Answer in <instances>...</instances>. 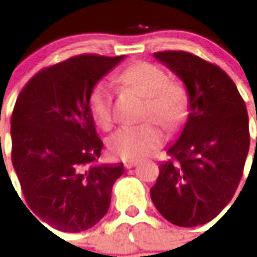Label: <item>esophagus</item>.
Instances as JSON below:
<instances>
[{
	"mask_svg": "<svg viewBox=\"0 0 257 257\" xmlns=\"http://www.w3.org/2000/svg\"><path fill=\"white\" fill-rule=\"evenodd\" d=\"M136 165H138V162H136V161H128V162H124V169L130 170V169H133V167H135Z\"/></svg>",
	"mask_w": 257,
	"mask_h": 257,
	"instance_id": "obj_1",
	"label": "esophagus"
}]
</instances>
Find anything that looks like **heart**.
Wrapping results in <instances>:
<instances>
[{
    "instance_id": "1",
    "label": "heart",
    "mask_w": 257,
    "mask_h": 257,
    "mask_svg": "<svg viewBox=\"0 0 257 257\" xmlns=\"http://www.w3.org/2000/svg\"><path fill=\"white\" fill-rule=\"evenodd\" d=\"M121 81L145 96L144 118H153L167 130H176L188 115V94L174 81H167L165 70L139 61L122 72ZM90 112L97 124L108 128L113 121L112 92L105 81L94 86L88 99ZM165 135L154 121L138 126H122L108 140V148L122 160H140L163 144Z\"/></svg>"
}]
</instances>
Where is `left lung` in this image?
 Masks as SVG:
<instances>
[{"label": "left lung", "instance_id": "obj_1", "mask_svg": "<svg viewBox=\"0 0 257 257\" xmlns=\"http://www.w3.org/2000/svg\"><path fill=\"white\" fill-rule=\"evenodd\" d=\"M187 87L180 136L151 188L158 212L184 228L219 215L234 196L249 149L248 114L235 83L217 65L185 51L154 52Z\"/></svg>", "mask_w": 257, "mask_h": 257}]
</instances>
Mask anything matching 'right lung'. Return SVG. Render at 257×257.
<instances>
[{
    "mask_svg": "<svg viewBox=\"0 0 257 257\" xmlns=\"http://www.w3.org/2000/svg\"><path fill=\"white\" fill-rule=\"evenodd\" d=\"M124 55H79L40 70L11 115V161L32 211L54 229L78 233L100 221L123 165H100L88 99ZM33 215V213H32ZM44 225V224H42Z\"/></svg>",
    "mask_w": 257,
    "mask_h": 257,
    "instance_id": "1",
    "label": "right lung"
}]
</instances>
